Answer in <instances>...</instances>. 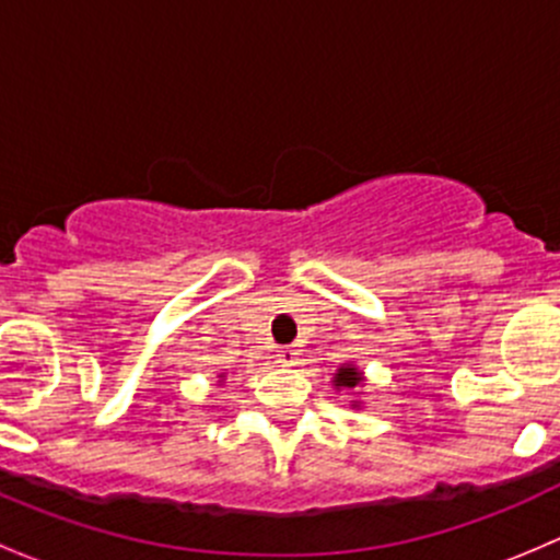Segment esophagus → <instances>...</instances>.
Here are the masks:
<instances>
[{"label":"esophagus","instance_id":"esophagus-1","mask_svg":"<svg viewBox=\"0 0 560 560\" xmlns=\"http://www.w3.org/2000/svg\"><path fill=\"white\" fill-rule=\"evenodd\" d=\"M276 358H279L281 365H295L298 363V349L295 347H281Z\"/></svg>","mask_w":560,"mask_h":560}]
</instances>
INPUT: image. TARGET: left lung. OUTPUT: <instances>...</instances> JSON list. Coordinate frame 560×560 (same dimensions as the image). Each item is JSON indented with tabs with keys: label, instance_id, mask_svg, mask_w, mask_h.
Listing matches in <instances>:
<instances>
[{
	"label": "left lung",
	"instance_id": "1",
	"mask_svg": "<svg viewBox=\"0 0 560 560\" xmlns=\"http://www.w3.org/2000/svg\"><path fill=\"white\" fill-rule=\"evenodd\" d=\"M360 385V374L354 369H341L336 376V387H354Z\"/></svg>",
	"mask_w": 560,
	"mask_h": 560
}]
</instances>
